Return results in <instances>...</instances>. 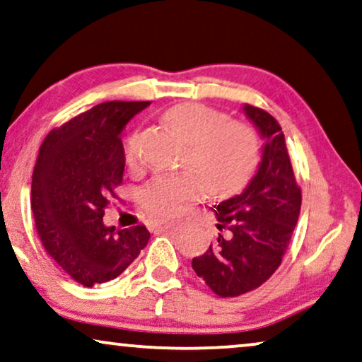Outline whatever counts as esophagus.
<instances>
[{"mask_svg": "<svg viewBox=\"0 0 362 362\" xmlns=\"http://www.w3.org/2000/svg\"><path fill=\"white\" fill-rule=\"evenodd\" d=\"M165 227H166L165 220H160V218L151 220V230H161V228H165Z\"/></svg>", "mask_w": 362, "mask_h": 362, "instance_id": "esophagus-1", "label": "esophagus"}]
</instances>
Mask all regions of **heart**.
<instances>
[{
    "instance_id": "heart-1",
    "label": "heart",
    "mask_w": 362,
    "mask_h": 362,
    "mask_svg": "<svg viewBox=\"0 0 362 362\" xmlns=\"http://www.w3.org/2000/svg\"><path fill=\"white\" fill-rule=\"evenodd\" d=\"M163 120L187 142L182 166L189 173L158 177L140 192L146 211L175 217L204 194V182L212 192L235 191L246 181L258 158V140L248 124L227 120L222 112L197 103L173 106ZM125 161L140 163L139 135L125 142Z\"/></svg>"
}]
</instances>
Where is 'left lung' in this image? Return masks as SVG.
<instances>
[{"instance_id":"obj_1","label":"left lung","mask_w":362,"mask_h":362,"mask_svg":"<svg viewBox=\"0 0 362 362\" xmlns=\"http://www.w3.org/2000/svg\"><path fill=\"white\" fill-rule=\"evenodd\" d=\"M243 112L263 139L256 175L240 194L212 209L217 240L192 269L220 297H237L268 281L291 242L302 194L277 120L263 109L243 104Z\"/></svg>"}]
</instances>
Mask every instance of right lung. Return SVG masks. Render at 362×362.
I'll use <instances>...</instances> for the list:
<instances>
[{
  "instance_id": "1",
  "label": "right lung",
  "mask_w": 362,
  "mask_h": 362,
  "mask_svg": "<svg viewBox=\"0 0 362 362\" xmlns=\"http://www.w3.org/2000/svg\"><path fill=\"white\" fill-rule=\"evenodd\" d=\"M150 101H109L54 129L33 175V212L42 245L86 287L116 279L148 243L145 225L116 230L103 217L122 182V130Z\"/></svg>"
}]
</instances>
